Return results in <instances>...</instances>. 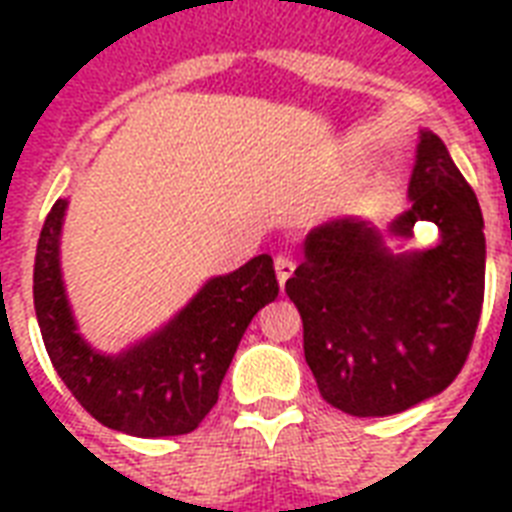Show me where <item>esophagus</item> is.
<instances>
[{
	"instance_id": "34e87169",
	"label": "esophagus",
	"mask_w": 512,
	"mask_h": 512,
	"mask_svg": "<svg viewBox=\"0 0 512 512\" xmlns=\"http://www.w3.org/2000/svg\"><path fill=\"white\" fill-rule=\"evenodd\" d=\"M273 265H276V276H279V284L284 287L289 276L295 273V260H292V257H287V255H279Z\"/></svg>"
}]
</instances>
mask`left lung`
<instances>
[{
    "label": "left lung",
    "instance_id": "obj_1",
    "mask_svg": "<svg viewBox=\"0 0 512 512\" xmlns=\"http://www.w3.org/2000/svg\"><path fill=\"white\" fill-rule=\"evenodd\" d=\"M406 199L388 231L356 215L311 228L287 281L321 396L353 417L406 412L449 388L481 319L484 215L436 132L420 130ZM422 219L439 241L406 248Z\"/></svg>",
    "mask_w": 512,
    "mask_h": 512
}]
</instances>
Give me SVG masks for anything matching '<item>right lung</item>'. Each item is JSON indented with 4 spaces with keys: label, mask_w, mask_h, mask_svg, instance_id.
Listing matches in <instances>:
<instances>
[{
    "label": "right lung",
    "mask_w": 512,
    "mask_h": 512,
    "mask_svg": "<svg viewBox=\"0 0 512 512\" xmlns=\"http://www.w3.org/2000/svg\"><path fill=\"white\" fill-rule=\"evenodd\" d=\"M66 209L68 199L52 204L34 263L36 321L55 372L106 428L138 438L191 433L217 404L249 321L279 297L271 255L212 276L162 327L106 353L79 332L68 300L60 265Z\"/></svg>",
    "instance_id": "right-lung-1"
}]
</instances>
